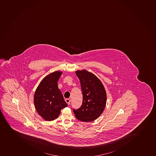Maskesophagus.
I'll return each mask as SVG.
<instances>
[{"label":"esophagus","mask_w":156,"mask_h":156,"mask_svg":"<svg viewBox=\"0 0 156 156\" xmlns=\"http://www.w3.org/2000/svg\"><path fill=\"white\" fill-rule=\"evenodd\" d=\"M70 99H65V101L66 102V103L68 104V105H69L70 103Z\"/></svg>","instance_id":"1"}]
</instances>
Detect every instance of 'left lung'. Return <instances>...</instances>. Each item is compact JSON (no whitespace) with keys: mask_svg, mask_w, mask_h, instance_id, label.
Instances as JSON below:
<instances>
[{"mask_svg":"<svg viewBox=\"0 0 156 156\" xmlns=\"http://www.w3.org/2000/svg\"><path fill=\"white\" fill-rule=\"evenodd\" d=\"M76 73L80 81L83 103L79 109H73L77 119L90 122L100 116L106 103V93L101 82L92 73L86 70H77Z\"/></svg>","mask_w":156,"mask_h":156,"instance_id":"left-lung-1","label":"left lung"}]
</instances>
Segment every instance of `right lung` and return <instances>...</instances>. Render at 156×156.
<instances>
[{"label":"right lung","mask_w":156,"mask_h":156,"mask_svg":"<svg viewBox=\"0 0 156 156\" xmlns=\"http://www.w3.org/2000/svg\"><path fill=\"white\" fill-rule=\"evenodd\" d=\"M57 71L46 76L39 83L34 96V104L39 115L45 121H53L68 105L64 100L57 82L62 74Z\"/></svg>","instance_id":"1"}]
</instances>
